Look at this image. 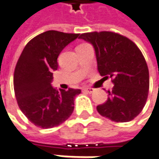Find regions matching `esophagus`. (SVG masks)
I'll return each instance as SVG.
<instances>
[{
	"mask_svg": "<svg viewBox=\"0 0 159 159\" xmlns=\"http://www.w3.org/2000/svg\"><path fill=\"white\" fill-rule=\"evenodd\" d=\"M84 91H86V92H88V93H92V92H94V91H95V89H93V88H89V87H87V88H84Z\"/></svg>",
	"mask_w": 159,
	"mask_h": 159,
	"instance_id": "1",
	"label": "esophagus"
}]
</instances>
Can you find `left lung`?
<instances>
[{"mask_svg": "<svg viewBox=\"0 0 159 159\" xmlns=\"http://www.w3.org/2000/svg\"><path fill=\"white\" fill-rule=\"evenodd\" d=\"M90 42L96 52L98 69L114 84L108 98L97 107L99 114L115 122L136 117L149 94V69L142 52L132 40L112 31H93L79 37Z\"/></svg>", "mask_w": 159, "mask_h": 159, "instance_id": "8db88e82", "label": "left lung"}]
</instances>
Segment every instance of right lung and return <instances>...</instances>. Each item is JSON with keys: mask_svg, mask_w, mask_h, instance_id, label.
Here are the masks:
<instances>
[{"mask_svg": "<svg viewBox=\"0 0 159 159\" xmlns=\"http://www.w3.org/2000/svg\"><path fill=\"white\" fill-rule=\"evenodd\" d=\"M79 37L76 33L47 30L27 43L17 61L14 90L20 110L31 123L51 129L63 123L74 111L75 97L79 89H54L52 72L63 48Z\"/></svg>", "mask_w": 159, "mask_h": 159, "instance_id": "right-lung-1", "label": "right lung"}]
</instances>
